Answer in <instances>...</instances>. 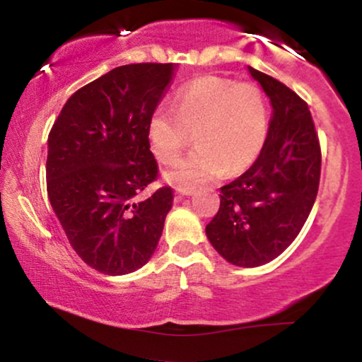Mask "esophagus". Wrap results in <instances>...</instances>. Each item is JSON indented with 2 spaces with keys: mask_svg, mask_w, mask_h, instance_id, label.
<instances>
[{
  "mask_svg": "<svg viewBox=\"0 0 362 362\" xmlns=\"http://www.w3.org/2000/svg\"><path fill=\"white\" fill-rule=\"evenodd\" d=\"M177 194H178V197H187V195H192L194 190L192 189H182V187H178Z\"/></svg>",
  "mask_w": 362,
  "mask_h": 362,
  "instance_id": "1",
  "label": "esophagus"
}]
</instances>
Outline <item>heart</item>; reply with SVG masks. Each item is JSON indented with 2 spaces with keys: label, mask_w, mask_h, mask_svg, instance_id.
<instances>
[{
  "label": "heart",
  "mask_w": 362,
  "mask_h": 362,
  "mask_svg": "<svg viewBox=\"0 0 362 362\" xmlns=\"http://www.w3.org/2000/svg\"><path fill=\"white\" fill-rule=\"evenodd\" d=\"M267 131V107L257 86L202 76L178 90L175 112L168 107L153 112L148 141L156 160L172 165L194 136L197 148L165 173V180L177 189H194L223 172L240 173L252 167Z\"/></svg>",
  "instance_id": "1"
}]
</instances>
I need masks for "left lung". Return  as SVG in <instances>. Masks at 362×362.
I'll use <instances>...</instances> for the list:
<instances>
[{"label":"left lung","mask_w":362,"mask_h":362,"mask_svg":"<svg viewBox=\"0 0 362 362\" xmlns=\"http://www.w3.org/2000/svg\"><path fill=\"white\" fill-rule=\"evenodd\" d=\"M272 105L267 139L243 175L221 187V202L206 235L216 252L238 267L279 257L300 235L315 204L322 153L306 102L252 66Z\"/></svg>","instance_id":"8db88e82"}]
</instances>
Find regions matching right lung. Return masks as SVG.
I'll list each match as a JSON object with an SVG mask.
<instances>
[{
	"mask_svg": "<svg viewBox=\"0 0 362 362\" xmlns=\"http://www.w3.org/2000/svg\"><path fill=\"white\" fill-rule=\"evenodd\" d=\"M175 64L112 69L69 97L47 139V195L80 259L107 276L143 267L156 250L173 190L156 180L148 122Z\"/></svg>",
	"mask_w": 362,
	"mask_h": 362,
	"instance_id": "1",
	"label": "right lung"
}]
</instances>
